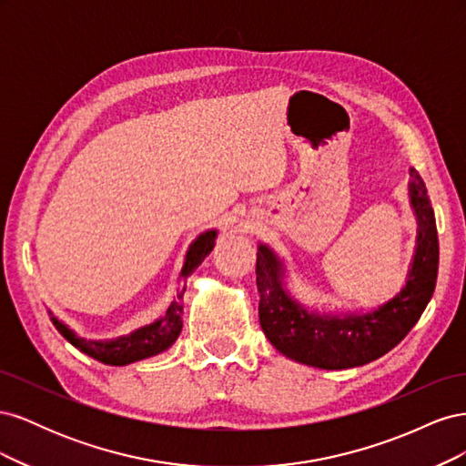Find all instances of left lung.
<instances>
[{
	"label": "left lung",
	"mask_w": 466,
	"mask_h": 466,
	"mask_svg": "<svg viewBox=\"0 0 466 466\" xmlns=\"http://www.w3.org/2000/svg\"><path fill=\"white\" fill-rule=\"evenodd\" d=\"M412 175V204L420 223L418 248L406 288L379 307V311L354 317H320L307 313L279 286V262L266 247L257 255L258 317L268 340L281 354L320 370H348L370 363L397 346L412 330L428 307L440 264V241L428 188L418 171Z\"/></svg>",
	"instance_id": "obj_1"
}]
</instances>
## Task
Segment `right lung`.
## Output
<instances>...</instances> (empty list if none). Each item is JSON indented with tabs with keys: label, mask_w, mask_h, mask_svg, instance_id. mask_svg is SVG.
I'll use <instances>...</instances> for the list:
<instances>
[{
	"label": "right lung",
	"mask_w": 466,
	"mask_h": 466,
	"mask_svg": "<svg viewBox=\"0 0 466 466\" xmlns=\"http://www.w3.org/2000/svg\"><path fill=\"white\" fill-rule=\"evenodd\" d=\"M214 238H216V231H206L204 235L196 238L194 245L188 250L185 268H182V281L177 289V298L171 305H168L165 317L159 319L157 322L139 329L130 336H122L115 342H87L83 340V338H77L72 330L64 327L62 322L52 319L56 329L60 330V334L69 344H74L81 351H86L87 356L103 361L106 365H128V363L161 354V351L173 346V342L177 340L182 330L180 299H182V293L187 289V278L194 268H198L202 264V260L209 255L211 248H214Z\"/></svg>",
	"instance_id": "obj_1"
}]
</instances>
